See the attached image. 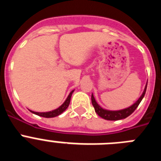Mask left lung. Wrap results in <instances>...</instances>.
<instances>
[{
	"label": "left lung",
	"mask_w": 161,
	"mask_h": 161,
	"mask_svg": "<svg viewBox=\"0 0 161 161\" xmlns=\"http://www.w3.org/2000/svg\"><path fill=\"white\" fill-rule=\"evenodd\" d=\"M147 82L145 85L144 90H143V93L139 98L136 101L133 105H131L130 106L127 108H125L123 109H119V110H109V109H103L102 106H100L97 104V102L95 100L93 94L92 93V96H91V100H92V104H93V107H94L95 112L101 118L106 119V120H109V121H116V120H120V119H123L127 118L128 116H130L132 113H133L135 110H136V108L138 107V106L139 105V103L141 102L142 99L144 97L145 93H146V89H147Z\"/></svg>",
	"instance_id": "obj_1"
}]
</instances>
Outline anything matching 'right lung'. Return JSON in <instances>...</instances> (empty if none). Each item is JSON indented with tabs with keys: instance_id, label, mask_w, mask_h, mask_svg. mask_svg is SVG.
Returning a JSON list of instances; mask_svg holds the SVG:
<instances>
[{
	"instance_id": "obj_1",
	"label": "right lung",
	"mask_w": 161,
	"mask_h": 161,
	"mask_svg": "<svg viewBox=\"0 0 161 161\" xmlns=\"http://www.w3.org/2000/svg\"><path fill=\"white\" fill-rule=\"evenodd\" d=\"M74 92V90L71 91V93H69V95L68 96L67 99L65 100V102H64L59 108L57 109H54V110H52V111H48V112H35L32 111V110H30L31 113L35 114L38 115V116H41V117L43 118H54L56 117L58 115L61 114L63 113L64 111L66 110L67 108L69 106V104H70V100H71V97H72V93Z\"/></svg>"
}]
</instances>
